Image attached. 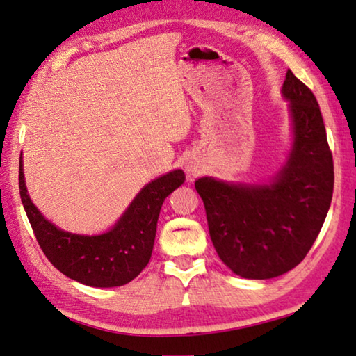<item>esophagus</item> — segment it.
<instances>
[{"instance_id":"esophagus-1","label":"esophagus","mask_w":356,"mask_h":356,"mask_svg":"<svg viewBox=\"0 0 356 356\" xmlns=\"http://www.w3.org/2000/svg\"><path fill=\"white\" fill-rule=\"evenodd\" d=\"M188 172L194 175V173H195V167H194V165H191V164H188Z\"/></svg>"}]
</instances>
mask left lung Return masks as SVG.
Instances as JSON below:
<instances>
[{
  "label": "left lung",
  "instance_id": "1",
  "mask_svg": "<svg viewBox=\"0 0 356 356\" xmlns=\"http://www.w3.org/2000/svg\"><path fill=\"white\" fill-rule=\"evenodd\" d=\"M282 93L289 102L292 147L277 177L267 184L195 181L216 252L242 278L280 277L300 264L332 203L333 156L314 93L291 70Z\"/></svg>",
  "mask_w": 356,
  "mask_h": 356
}]
</instances>
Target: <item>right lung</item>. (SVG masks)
<instances>
[{"label": "right lung", "mask_w": 356, "mask_h": 356, "mask_svg": "<svg viewBox=\"0 0 356 356\" xmlns=\"http://www.w3.org/2000/svg\"><path fill=\"white\" fill-rule=\"evenodd\" d=\"M181 168L143 186L109 232L84 236L64 232L47 220L28 195L20 158L22 203L49 263L65 277L92 288H114L134 280L152 258L161 207L184 183Z\"/></svg>", "instance_id": "1"}]
</instances>
